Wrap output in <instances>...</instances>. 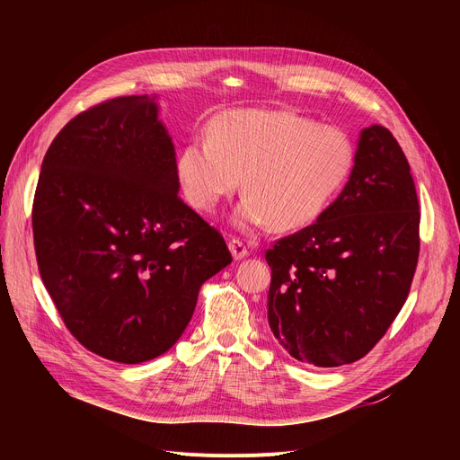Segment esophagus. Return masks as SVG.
Masks as SVG:
<instances>
[{
	"label": "esophagus",
	"instance_id": "obj_1",
	"mask_svg": "<svg viewBox=\"0 0 460 460\" xmlns=\"http://www.w3.org/2000/svg\"><path fill=\"white\" fill-rule=\"evenodd\" d=\"M229 250H231V253H233V257H234L236 261H240V259H244V257L250 255V248H248L240 238H231V240H229Z\"/></svg>",
	"mask_w": 460,
	"mask_h": 460
}]
</instances>
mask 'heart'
I'll use <instances>...</instances> for the list:
<instances>
[{"label":"heart","mask_w":460,"mask_h":460,"mask_svg":"<svg viewBox=\"0 0 460 460\" xmlns=\"http://www.w3.org/2000/svg\"><path fill=\"white\" fill-rule=\"evenodd\" d=\"M356 147L347 132L287 110H236L214 120L208 139L193 137L175 164L186 201L212 212L244 177L234 212L240 227H304L349 181Z\"/></svg>","instance_id":"1"}]
</instances>
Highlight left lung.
<instances>
[{"mask_svg":"<svg viewBox=\"0 0 460 460\" xmlns=\"http://www.w3.org/2000/svg\"><path fill=\"white\" fill-rule=\"evenodd\" d=\"M420 217L401 145L380 125L364 128L340 198L267 252L269 324L283 349L317 367L364 358L410 293Z\"/></svg>","mask_w":460,"mask_h":460,"instance_id":"obj_1","label":"left lung"}]
</instances>
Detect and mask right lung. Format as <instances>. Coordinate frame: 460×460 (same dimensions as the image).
<instances>
[{
	"instance_id": "obj_1",
	"label": "right lung",
	"mask_w": 460,
	"mask_h": 460,
	"mask_svg": "<svg viewBox=\"0 0 460 460\" xmlns=\"http://www.w3.org/2000/svg\"><path fill=\"white\" fill-rule=\"evenodd\" d=\"M175 164L147 94L78 113L42 160L31 212L42 283L78 343L119 364L172 349L201 285L233 261L179 198Z\"/></svg>"
}]
</instances>
